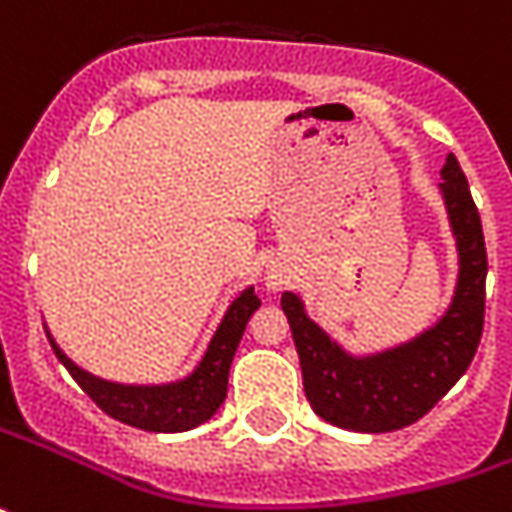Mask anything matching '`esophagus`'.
<instances>
[{
	"label": "esophagus",
	"mask_w": 512,
	"mask_h": 512,
	"mask_svg": "<svg viewBox=\"0 0 512 512\" xmlns=\"http://www.w3.org/2000/svg\"><path fill=\"white\" fill-rule=\"evenodd\" d=\"M291 272L286 263H280V260H272L269 266H266V289L269 291H280L289 286Z\"/></svg>",
	"instance_id": "obj_1"
}]
</instances>
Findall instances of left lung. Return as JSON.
Segmentation results:
<instances>
[{"instance_id":"left-lung-1","label":"left lung","mask_w":512,"mask_h":512,"mask_svg":"<svg viewBox=\"0 0 512 512\" xmlns=\"http://www.w3.org/2000/svg\"><path fill=\"white\" fill-rule=\"evenodd\" d=\"M442 198L459 252V277L448 311L408 343L354 357L309 320L303 300L286 291L291 337L314 414L357 433H388L414 425L456 385L473 360L485 326L487 252L482 218L456 155L442 167Z\"/></svg>"}]
</instances>
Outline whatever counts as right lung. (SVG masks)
Returning <instances> with one entry per match:
<instances>
[{"label": "right lung", "instance_id": "add662e5", "mask_svg": "<svg viewBox=\"0 0 512 512\" xmlns=\"http://www.w3.org/2000/svg\"><path fill=\"white\" fill-rule=\"evenodd\" d=\"M257 309H260V300L255 289L249 286L240 291L223 314L221 326L209 340V348L203 360L195 365V371L167 385H121V382L93 377L90 371H84L70 360L50 334L47 337L56 357L70 371V377L79 382L81 391L93 399L104 414L141 431L181 433L203 425L223 405L226 385H229V365L238 351L246 323Z\"/></svg>", "mask_w": 512, "mask_h": 512}]
</instances>
